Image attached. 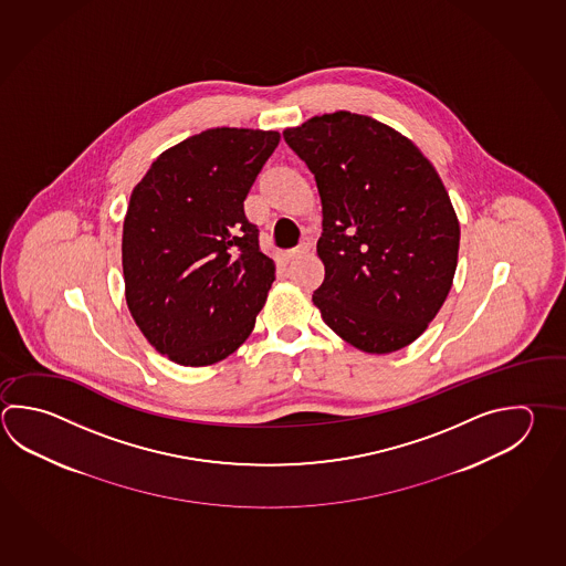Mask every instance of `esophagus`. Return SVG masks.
<instances>
[{"label": "esophagus", "mask_w": 566, "mask_h": 566, "mask_svg": "<svg viewBox=\"0 0 566 566\" xmlns=\"http://www.w3.org/2000/svg\"><path fill=\"white\" fill-rule=\"evenodd\" d=\"M310 250L308 240H302L296 248H292L289 252H284V262H294V260H298V258L306 256Z\"/></svg>", "instance_id": "obj_1"}]
</instances>
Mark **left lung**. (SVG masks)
Wrapping results in <instances>:
<instances>
[{
	"label": "left lung",
	"mask_w": 566,
	"mask_h": 566,
	"mask_svg": "<svg viewBox=\"0 0 566 566\" xmlns=\"http://www.w3.org/2000/svg\"><path fill=\"white\" fill-rule=\"evenodd\" d=\"M282 136L321 193L326 274L312 300L322 321L364 353L405 348L444 304L459 260V220L434 166L396 129L350 112Z\"/></svg>",
	"instance_id": "left-lung-1"
}]
</instances>
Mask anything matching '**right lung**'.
Segmentation results:
<instances>
[{"instance_id": "add662e5", "label": "right lung", "mask_w": 566, "mask_h": 566, "mask_svg": "<svg viewBox=\"0 0 566 566\" xmlns=\"http://www.w3.org/2000/svg\"><path fill=\"white\" fill-rule=\"evenodd\" d=\"M277 142V132L206 129L160 154L129 196L126 302L171 363H220L256 324L276 268L244 200Z\"/></svg>"}]
</instances>
